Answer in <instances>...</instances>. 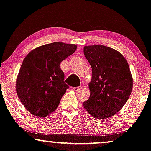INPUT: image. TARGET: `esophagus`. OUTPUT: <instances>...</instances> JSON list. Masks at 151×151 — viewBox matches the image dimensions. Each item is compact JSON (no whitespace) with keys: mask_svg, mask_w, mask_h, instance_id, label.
Masks as SVG:
<instances>
[{"mask_svg":"<svg viewBox=\"0 0 151 151\" xmlns=\"http://www.w3.org/2000/svg\"><path fill=\"white\" fill-rule=\"evenodd\" d=\"M81 88V87H74L73 88V90L74 91H80Z\"/></svg>","mask_w":151,"mask_h":151,"instance_id":"34e87169","label":"esophagus"}]
</instances>
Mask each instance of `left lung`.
I'll return each instance as SVG.
<instances>
[{"label":"left lung","instance_id":"8db88e82","mask_svg":"<svg viewBox=\"0 0 151 151\" xmlns=\"http://www.w3.org/2000/svg\"><path fill=\"white\" fill-rule=\"evenodd\" d=\"M83 53L92 68L91 96L83 106L94 118H109L123 108L131 93L129 65L121 53L105 45L85 46Z\"/></svg>","mask_w":151,"mask_h":151}]
</instances>
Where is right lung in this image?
<instances>
[{
  "instance_id": "obj_1",
  "label": "right lung",
  "mask_w": 151,
  "mask_h": 151,
  "mask_svg": "<svg viewBox=\"0 0 151 151\" xmlns=\"http://www.w3.org/2000/svg\"><path fill=\"white\" fill-rule=\"evenodd\" d=\"M75 44L60 42L34 49L23 60L16 81V92L31 114L45 117L55 111L69 86L60 64L76 50Z\"/></svg>"
}]
</instances>
